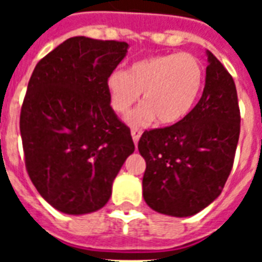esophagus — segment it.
Instances as JSON below:
<instances>
[{
	"mask_svg": "<svg viewBox=\"0 0 262 262\" xmlns=\"http://www.w3.org/2000/svg\"><path fill=\"white\" fill-rule=\"evenodd\" d=\"M141 133H143V130H141V129H139V127H133V129H132V137H133V141H135V144L139 143L140 137H141Z\"/></svg>",
	"mask_w": 262,
	"mask_h": 262,
	"instance_id": "obj_1",
	"label": "esophagus"
}]
</instances>
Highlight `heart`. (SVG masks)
Returning a JSON list of instances; mask_svg holds the SVG:
<instances>
[{
    "mask_svg": "<svg viewBox=\"0 0 262 262\" xmlns=\"http://www.w3.org/2000/svg\"><path fill=\"white\" fill-rule=\"evenodd\" d=\"M205 71L190 53L155 55L132 63L126 72H113L106 80L111 108L129 113L143 92V106L127 117L132 125L156 118L162 125L182 121L194 107L203 88Z\"/></svg>",
    "mask_w": 262,
    "mask_h": 262,
    "instance_id": "obj_1",
    "label": "heart"
}]
</instances>
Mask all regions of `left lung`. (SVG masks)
I'll use <instances>...</instances> for the list:
<instances>
[{
	"mask_svg": "<svg viewBox=\"0 0 262 262\" xmlns=\"http://www.w3.org/2000/svg\"><path fill=\"white\" fill-rule=\"evenodd\" d=\"M203 96L171 126L145 130L139 151L145 159L143 195L163 215H195L219 197L231 172L241 132L235 83L207 51Z\"/></svg>",
	"mask_w": 262,
	"mask_h": 262,
	"instance_id": "1",
	"label": "left lung"
}]
</instances>
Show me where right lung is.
Instances as JSON below:
<instances>
[{"mask_svg": "<svg viewBox=\"0 0 262 262\" xmlns=\"http://www.w3.org/2000/svg\"><path fill=\"white\" fill-rule=\"evenodd\" d=\"M127 46L75 36L32 72L20 113L26 168L39 194L59 212L84 215L104 207L135 151L106 88Z\"/></svg>", "mask_w": 262, "mask_h": 262, "instance_id": "add662e5", "label": "right lung"}]
</instances>
